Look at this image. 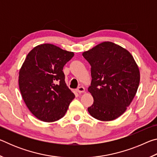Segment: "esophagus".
Wrapping results in <instances>:
<instances>
[{"label":"esophagus","instance_id":"obj_1","mask_svg":"<svg viewBox=\"0 0 157 157\" xmlns=\"http://www.w3.org/2000/svg\"><path fill=\"white\" fill-rule=\"evenodd\" d=\"M76 91H77V92L79 93V94H82V93H84L85 91V89L83 86H79L76 89Z\"/></svg>","mask_w":157,"mask_h":157}]
</instances>
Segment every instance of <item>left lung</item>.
<instances>
[{
	"label": "left lung",
	"instance_id": "obj_1",
	"mask_svg": "<svg viewBox=\"0 0 157 157\" xmlns=\"http://www.w3.org/2000/svg\"><path fill=\"white\" fill-rule=\"evenodd\" d=\"M82 55L91 66L88 91L94 104L88 108L89 113L101 121L115 120L126 111L139 87L140 72L134 57L110 41L102 42Z\"/></svg>",
	"mask_w": 157,
	"mask_h": 157
}]
</instances>
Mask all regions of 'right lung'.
<instances>
[{"label": "right lung", "instance_id": "add662e5", "mask_svg": "<svg viewBox=\"0 0 157 157\" xmlns=\"http://www.w3.org/2000/svg\"><path fill=\"white\" fill-rule=\"evenodd\" d=\"M74 56L53 44L39 45L28 53L19 71L18 85L29 110L44 122L59 120L75 95L65 82L63 68Z\"/></svg>", "mask_w": 157, "mask_h": 157}]
</instances>
